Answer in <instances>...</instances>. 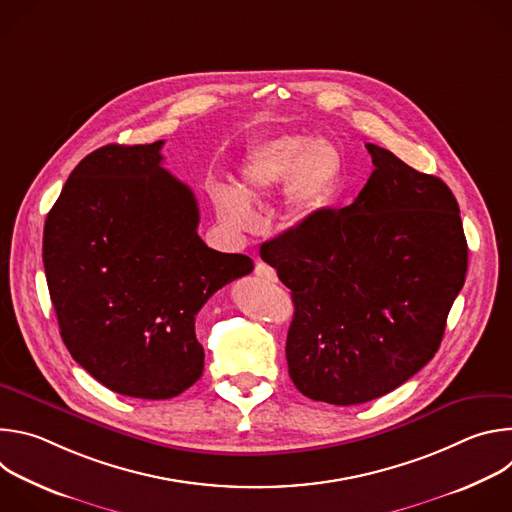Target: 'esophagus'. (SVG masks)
Masks as SVG:
<instances>
[{
  "label": "esophagus",
  "instance_id": "34e87169",
  "mask_svg": "<svg viewBox=\"0 0 512 512\" xmlns=\"http://www.w3.org/2000/svg\"><path fill=\"white\" fill-rule=\"evenodd\" d=\"M255 275L257 277H261V279H265V281H277V273H275V269L273 267H269L267 263H263V261H259L257 265H255Z\"/></svg>",
  "mask_w": 512,
  "mask_h": 512
}]
</instances>
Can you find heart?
<instances>
[{
  "label": "heart",
  "instance_id": "obj_1",
  "mask_svg": "<svg viewBox=\"0 0 512 512\" xmlns=\"http://www.w3.org/2000/svg\"><path fill=\"white\" fill-rule=\"evenodd\" d=\"M344 180V154L328 139L287 133L255 143L237 170V192L214 188L212 200L223 223L237 231L255 225L251 204L277 194L283 186V221L308 225L336 196Z\"/></svg>",
  "mask_w": 512,
  "mask_h": 512
}]
</instances>
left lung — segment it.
I'll list each match as a JSON object with an SVG mask.
<instances>
[{
	"label": "left lung",
	"mask_w": 512,
	"mask_h": 512,
	"mask_svg": "<svg viewBox=\"0 0 512 512\" xmlns=\"http://www.w3.org/2000/svg\"><path fill=\"white\" fill-rule=\"evenodd\" d=\"M375 170L350 206L261 245L291 289L285 358L298 391L358 405L411 379L442 344L466 279L460 206L440 178L367 143Z\"/></svg>",
	"instance_id": "8db88e82"
}]
</instances>
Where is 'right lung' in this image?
<instances>
[{
	"mask_svg": "<svg viewBox=\"0 0 512 512\" xmlns=\"http://www.w3.org/2000/svg\"><path fill=\"white\" fill-rule=\"evenodd\" d=\"M162 145H105L68 176L46 216L42 259L62 342L107 389L172 399L204 369L194 322L253 261L198 237L194 192Z\"/></svg>",
	"mask_w": 512,
	"mask_h": 512,
	"instance_id": "add662e5",
	"label": "right lung"
}]
</instances>
